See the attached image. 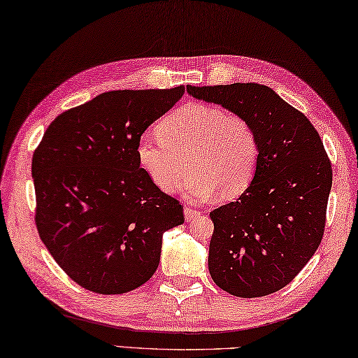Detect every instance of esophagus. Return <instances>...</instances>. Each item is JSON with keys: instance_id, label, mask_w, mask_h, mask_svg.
Instances as JSON below:
<instances>
[{"instance_id": "1", "label": "esophagus", "mask_w": 358, "mask_h": 358, "mask_svg": "<svg viewBox=\"0 0 358 358\" xmlns=\"http://www.w3.org/2000/svg\"><path fill=\"white\" fill-rule=\"evenodd\" d=\"M184 215H185V220H193V217H196V216L199 215V211L192 208V207H185L184 208Z\"/></svg>"}]
</instances>
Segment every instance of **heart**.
Masks as SVG:
<instances>
[{
    "mask_svg": "<svg viewBox=\"0 0 358 358\" xmlns=\"http://www.w3.org/2000/svg\"><path fill=\"white\" fill-rule=\"evenodd\" d=\"M159 138L138 137V166L164 193H174L187 178L193 201H235L250 188L258 170L259 138L243 115L213 105L188 103L160 120Z\"/></svg>",
    "mask_w": 358,
    "mask_h": 358,
    "instance_id": "b5f03b06",
    "label": "heart"
}]
</instances>
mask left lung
Masks as SVG:
<instances>
[{
  "mask_svg": "<svg viewBox=\"0 0 358 358\" xmlns=\"http://www.w3.org/2000/svg\"><path fill=\"white\" fill-rule=\"evenodd\" d=\"M189 96L249 120L259 138L250 188L210 213L208 271L222 290L264 296L300 273L322 243L332 187L322 138L303 113L268 86H187Z\"/></svg>",
  "mask_w": 358,
  "mask_h": 358,
  "instance_id": "left-lung-1",
  "label": "left lung"
}]
</instances>
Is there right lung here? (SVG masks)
Returning <instances> with one entry per match:
<instances>
[{
  "label": "right lung",
  "mask_w": 358,
  "mask_h": 358,
  "mask_svg": "<svg viewBox=\"0 0 358 358\" xmlns=\"http://www.w3.org/2000/svg\"><path fill=\"white\" fill-rule=\"evenodd\" d=\"M185 86L109 91L50 123L32 157L35 222L71 280L101 295L147 282L162 236L184 224L180 203L138 166L136 143Z\"/></svg>",
  "instance_id": "1"
}]
</instances>
